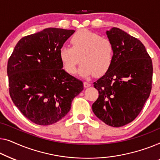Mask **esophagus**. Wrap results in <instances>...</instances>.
Returning <instances> with one entry per match:
<instances>
[{"mask_svg":"<svg viewBox=\"0 0 160 160\" xmlns=\"http://www.w3.org/2000/svg\"><path fill=\"white\" fill-rule=\"evenodd\" d=\"M83 85H84L85 88H88V87L91 86V83L88 82H84Z\"/></svg>","mask_w":160,"mask_h":160,"instance_id":"34e87169","label":"esophagus"}]
</instances>
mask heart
Segmentation results:
<instances>
[{
    "instance_id": "heart-1",
    "label": "heart",
    "mask_w": 160,
    "mask_h": 160,
    "mask_svg": "<svg viewBox=\"0 0 160 160\" xmlns=\"http://www.w3.org/2000/svg\"><path fill=\"white\" fill-rule=\"evenodd\" d=\"M72 47L62 46L58 56L65 70L75 74L82 60L79 73L83 77L107 73L114 58V47L111 40L87 30H78L70 38Z\"/></svg>"
}]
</instances>
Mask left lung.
<instances>
[{
	"label": "left lung",
	"instance_id": "8db88e82",
	"mask_svg": "<svg viewBox=\"0 0 160 160\" xmlns=\"http://www.w3.org/2000/svg\"><path fill=\"white\" fill-rule=\"evenodd\" d=\"M114 47L109 71L93 82L98 98L93 113L105 124L121 127L136 118L152 91V61L140 40L118 28L107 31Z\"/></svg>",
	"mask_w": 160,
	"mask_h": 160
}]
</instances>
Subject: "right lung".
Segmentation results:
<instances>
[{
	"instance_id": "obj_1",
	"label": "right lung",
	"mask_w": 160,
	"mask_h": 160,
	"mask_svg": "<svg viewBox=\"0 0 160 160\" xmlns=\"http://www.w3.org/2000/svg\"><path fill=\"white\" fill-rule=\"evenodd\" d=\"M74 30L46 28L22 38L8 58L12 102L24 117L40 125L64 118L83 83L62 69L58 51Z\"/></svg>"
}]
</instances>
